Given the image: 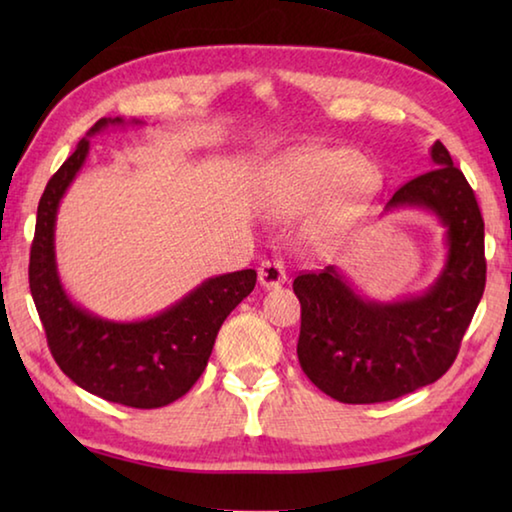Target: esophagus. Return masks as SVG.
Wrapping results in <instances>:
<instances>
[{
	"label": "esophagus",
	"mask_w": 512,
	"mask_h": 512,
	"mask_svg": "<svg viewBox=\"0 0 512 512\" xmlns=\"http://www.w3.org/2000/svg\"><path fill=\"white\" fill-rule=\"evenodd\" d=\"M284 282H287V271H284L282 262H277V259H264L259 264V284L264 289H275Z\"/></svg>",
	"instance_id": "esophagus-1"
}]
</instances>
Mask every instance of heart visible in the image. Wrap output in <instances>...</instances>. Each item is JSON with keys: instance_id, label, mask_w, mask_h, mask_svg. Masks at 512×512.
<instances>
[{"instance_id": "1", "label": "heart", "mask_w": 512, "mask_h": 512, "mask_svg": "<svg viewBox=\"0 0 512 512\" xmlns=\"http://www.w3.org/2000/svg\"><path fill=\"white\" fill-rule=\"evenodd\" d=\"M336 185V201L357 196L368 185L366 164L350 149H307L284 158L268 173L262 207L271 214H293L318 201Z\"/></svg>"}]
</instances>
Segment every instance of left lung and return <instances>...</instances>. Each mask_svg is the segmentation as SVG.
<instances>
[{"label":"left lung","instance_id":"obj_1","mask_svg":"<svg viewBox=\"0 0 512 512\" xmlns=\"http://www.w3.org/2000/svg\"><path fill=\"white\" fill-rule=\"evenodd\" d=\"M429 155L433 169L402 185L384 207V214L429 212L445 228V264L427 289L375 300L336 266L293 280L302 307L300 366L343 404L397 400L443 377L483 296L479 205L443 142H433Z\"/></svg>","mask_w":512,"mask_h":512}]
</instances>
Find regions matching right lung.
I'll return each instance as SVG.
<instances>
[{"label": "right lung", "instance_id": "1", "mask_svg": "<svg viewBox=\"0 0 512 512\" xmlns=\"http://www.w3.org/2000/svg\"><path fill=\"white\" fill-rule=\"evenodd\" d=\"M140 119L103 117L76 144L45 187L31 246L29 287L60 370L97 397L158 409L183 397L203 375L223 320L255 289L253 268L207 277L171 307L140 320H110L74 302L56 262L58 207L90 153V137Z\"/></svg>", "mask_w": 512, "mask_h": 512}]
</instances>
